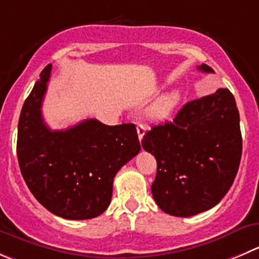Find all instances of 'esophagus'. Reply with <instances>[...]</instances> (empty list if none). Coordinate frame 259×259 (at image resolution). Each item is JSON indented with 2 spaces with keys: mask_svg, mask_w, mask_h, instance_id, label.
I'll list each match as a JSON object with an SVG mask.
<instances>
[{
  "mask_svg": "<svg viewBox=\"0 0 259 259\" xmlns=\"http://www.w3.org/2000/svg\"><path fill=\"white\" fill-rule=\"evenodd\" d=\"M145 132H146V127H145V125L142 124V123H139V124H137V135H139V140H140V141H141V140L144 139Z\"/></svg>",
  "mask_w": 259,
  "mask_h": 259,
  "instance_id": "1",
  "label": "esophagus"
}]
</instances>
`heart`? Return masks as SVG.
I'll return each instance as SVG.
<instances>
[{"mask_svg": "<svg viewBox=\"0 0 259 259\" xmlns=\"http://www.w3.org/2000/svg\"><path fill=\"white\" fill-rule=\"evenodd\" d=\"M181 103V93L177 90L161 95L149 109V117L152 122L161 123L168 120L173 115Z\"/></svg>", "mask_w": 259, "mask_h": 259, "instance_id": "heart-1", "label": "heart"}]
</instances>
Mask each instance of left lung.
I'll return each mask as SVG.
<instances>
[{"label":"left lung","mask_w":259,"mask_h":259,"mask_svg":"<svg viewBox=\"0 0 259 259\" xmlns=\"http://www.w3.org/2000/svg\"><path fill=\"white\" fill-rule=\"evenodd\" d=\"M198 70L213 72L207 65ZM142 147L157 171L151 192L164 212L188 218L216 206L230 189L242 157L235 99L228 89L191 100L173 122L146 132Z\"/></svg>","instance_id":"obj_1"}]
</instances>
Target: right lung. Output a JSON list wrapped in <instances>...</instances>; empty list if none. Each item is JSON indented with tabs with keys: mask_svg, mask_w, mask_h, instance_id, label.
Instances as JSON below:
<instances>
[{
	"mask_svg": "<svg viewBox=\"0 0 259 259\" xmlns=\"http://www.w3.org/2000/svg\"><path fill=\"white\" fill-rule=\"evenodd\" d=\"M52 66L23 105L17 127V159L31 193L54 215L86 220L110 203L113 181L141 150L136 125H107L86 119L65 131H52L41 117V103Z\"/></svg>",
	"mask_w": 259,
	"mask_h": 259,
	"instance_id": "1",
	"label": "right lung"
}]
</instances>
